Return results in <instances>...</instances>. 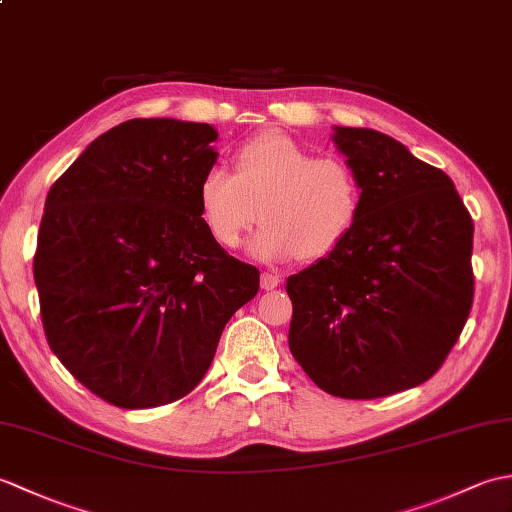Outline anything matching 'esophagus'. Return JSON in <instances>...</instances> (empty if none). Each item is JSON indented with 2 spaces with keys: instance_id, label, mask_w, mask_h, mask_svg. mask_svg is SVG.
Instances as JSON below:
<instances>
[{
  "instance_id": "34e87169",
  "label": "esophagus",
  "mask_w": 512,
  "mask_h": 512,
  "mask_svg": "<svg viewBox=\"0 0 512 512\" xmlns=\"http://www.w3.org/2000/svg\"><path fill=\"white\" fill-rule=\"evenodd\" d=\"M281 284V277L277 273H262V288L275 290Z\"/></svg>"
}]
</instances>
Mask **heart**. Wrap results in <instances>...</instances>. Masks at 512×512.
I'll return each mask as SVG.
<instances>
[{"label":"heart","mask_w":512,"mask_h":512,"mask_svg":"<svg viewBox=\"0 0 512 512\" xmlns=\"http://www.w3.org/2000/svg\"><path fill=\"white\" fill-rule=\"evenodd\" d=\"M235 176L213 165L198 182L200 217L217 244L237 248L257 215L250 255L264 262H317L339 248L361 217L363 184L350 162L314 156L288 134L264 132L239 145Z\"/></svg>","instance_id":"1"}]
</instances>
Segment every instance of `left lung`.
Returning a JSON list of instances; mask_svg holds the SVG:
<instances>
[{
  "label": "left lung",
  "mask_w": 512,
  "mask_h": 512,
  "mask_svg": "<svg viewBox=\"0 0 512 512\" xmlns=\"http://www.w3.org/2000/svg\"><path fill=\"white\" fill-rule=\"evenodd\" d=\"M363 211L332 255L286 281L288 345L332 396L369 400L438 372L473 306V220L447 173L387 134L334 127Z\"/></svg>",
  "instance_id": "1"
}]
</instances>
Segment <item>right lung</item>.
Returning a JSON list of instances; mask_svg holds the SVG:
<instances>
[{
	"label": "right lung",
	"instance_id": "right-lung-1",
	"mask_svg": "<svg viewBox=\"0 0 512 512\" xmlns=\"http://www.w3.org/2000/svg\"><path fill=\"white\" fill-rule=\"evenodd\" d=\"M215 127L132 118L85 147L52 184L35 284L50 350L123 409L187 396L259 270L226 255L200 217Z\"/></svg>",
	"mask_w": 512,
	"mask_h": 512
}]
</instances>
